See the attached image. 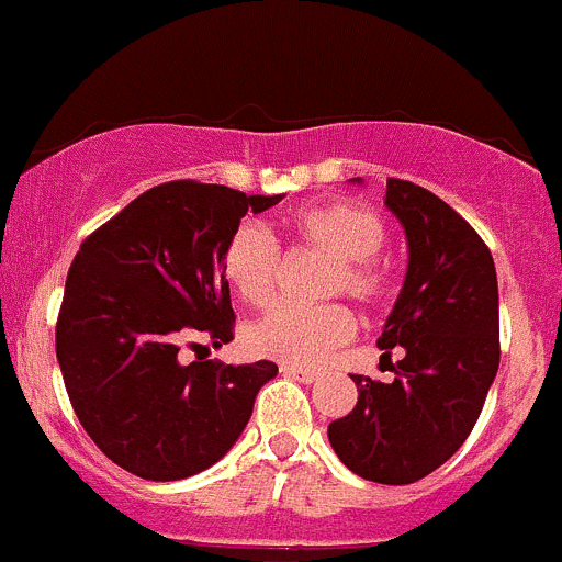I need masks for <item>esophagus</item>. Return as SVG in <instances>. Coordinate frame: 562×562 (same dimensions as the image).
Segmentation results:
<instances>
[{"instance_id": "1", "label": "esophagus", "mask_w": 562, "mask_h": 562, "mask_svg": "<svg viewBox=\"0 0 562 562\" xmlns=\"http://www.w3.org/2000/svg\"><path fill=\"white\" fill-rule=\"evenodd\" d=\"M281 372L283 375L294 378L297 383H313V380H318V372L311 370V367H300V364H281Z\"/></svg>"}]
</instances>
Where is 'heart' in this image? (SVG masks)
Segmentation results:
<instances>
[{
    "label": "heart",
    "instance_id": "obj_1",
    "mask_svg": "<svg viewBox=\"0 0 562 562\" xmlns=\"http://www.w3.org/2000/svg\"><path fill=\"white\" fill-rule=\"evenodd\" d=\"M292 233L300 244L335 257L329 292H346L356 303L378 305L389 297L391 273L378 259L385 244V225L378 211L361 203L331 201L292 214ZM222 273L246 305H265L281 273V249L273 233L255 220L233 227L222 251ZM353 313L340 303H281L246 329V348L257 356L318 364L353 335Z\"/></svg>",
    "mask_w": 562,
    "mask_h": 562
}]
</instances>
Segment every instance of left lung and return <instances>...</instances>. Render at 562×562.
<instances>
[{
    "mask_svg": "<svg viewBox=\"0 0 562 562\" xmlns=\"http://www.w3.org/2000/svg\"><path fill=\"white\" fill-rule=\"evenodd\" d=\"M409 262L378 348H402L391 383L353 375L359 402L331 420V450L380 485L424 480L467 442L498 372V281L491 249L442 198L385 182Z\"/></svg>",
    "mask_w": 562,
    "mask_h": 562,
    "instance_id": "1",
    "label": "left lung"
}]
</instances>
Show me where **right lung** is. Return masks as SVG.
<instances>
[{
  "label": "right lung",
  "mask_w": 562,
  "mask_h": 562,
  "mask_svg": "<svg viewBox=\"0 0 562 562\" xmlns=\"http://www.w3.org/2000/svg\"><path fill=\"white\" fill-rule=\"evenodd\" d=\"M283 195L192 179L147 190L77 251L56 324V356L88 437L125 472L173 482L238 442L273 361H179L182 342L233 340L227 235Z\"/></svg>",
  "instance_id": "1"
}]
</instances>
